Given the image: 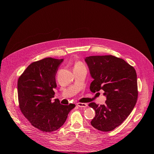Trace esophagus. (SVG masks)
Wrapping results in <instances>:
<instances>
[{"instance_id":"esophagus-1","label":"esophagus","mask_w":154,"mask_h":154,"mask_svg":"<svg viewBox=\"0 0 154 154\" xmlns=\"http://www.w3.org/2000/svg\"><path fill=\"white\" fill-rule=\"evenodd\" d=\"M77 106H79V107H82V108H85L87 106V103H81V102H79L77 103Z\"/></svg>"}]
</instances>
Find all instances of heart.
Segmentation results:
<instances>
[{"mask_svg": "<svg viewBox=\"0 0 154 154\" xmlns=\"http://www.w3.org/2000/svg\"><path fill=\"white\" fill-rule=\"evenodd\" d=\"M75 67H85V66L82 62L78 61L75 64Z\"/></svg>", "mask_w": 154, "mask_h": 154, "instance_id": "b5f03b06", "label": "heart"}]
</instances>
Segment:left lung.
<instances>
[{
	"label": "left lung",
	"instance_id": "1",
	"mask_svg": "<svg viewBox=\"0 0 154 154\" xmlns=\"http://www.w3.org/2000/svg\"><path fill=\"white\" fill-rule=\"evenodd\" d=\"M85 61L93 79L91 91L102 90L106 97L105 105L89 104L96 112L91 124L100 131H112L124 122L136 105L138 93L136 71L123 59L113 55L90 56Z\"/></svg>",
	"mask_w": 154,
	"mask_h": 154
}]
</instances>
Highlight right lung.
<instances>
[{
    "instance_id": "obj_1",
    "label": "right lung",
    "mask_w": 154,
    "mask_h": 154,
    "mask_svg": "<svg viewBox=\"0 0 154 154\" xmlns=\"http://www.w3.org/2000/svg\"><path fill=\"white\" fill-rule=\"evenodd\" d=\"M63 59L51 57L30 64L19 77L17 94L19 108L35 128L52 132L65 122L75 105H64L54 97L57 87L55 75Z\"/></svg>"
}]
</instances>
